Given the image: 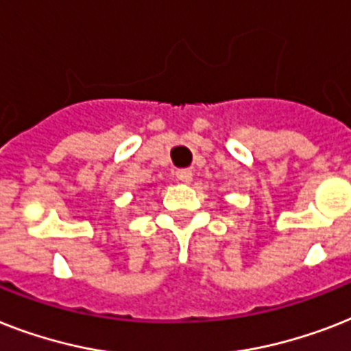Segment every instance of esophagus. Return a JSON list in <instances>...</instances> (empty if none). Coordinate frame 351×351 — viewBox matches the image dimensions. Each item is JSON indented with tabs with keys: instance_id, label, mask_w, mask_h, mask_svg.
<instances>
[{
	"instance_id": "esophagus-1",
	"label": "esophagus",
	"mask_w": 351,
	"mask_h": 351,
	"mask_svg": "<svg viewBox=\"0 0 351 351\" xmlns=\"http://www.w3.org/2000/svg\"><path fill=\"white\" fill-rule=\"evenodd\" d=\"M176 178L182 182V184H189L193 180V171L191 169H178L176 171Z\"/></svg>"
}]
</instances>
